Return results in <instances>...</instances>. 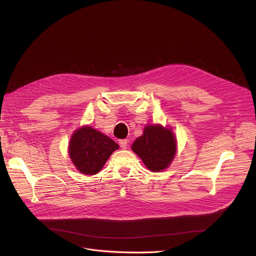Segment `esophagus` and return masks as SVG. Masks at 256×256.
I'll list each match as a JSON object with an SVG mask.
<instances>
[{
	"mask_svg": "<svg viewBox=\"0 0 256 256\" xmlns=\"http://www.w3.org/2000/svg\"><path fill=\"white\" fill-rule=\"evenodd\" d=\"M128 144V140H120V148H122V149H126Z\"/></svg>",
	"mask_w": 256,
	"mask_h": 256,
	"instance_id": "34e87169",
	"label": "esophagus"
}]
</instances>
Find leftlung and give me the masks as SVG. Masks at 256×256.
Segmentation results:
<instances>
[{
    "mask_svg": "<svg viewBox=\"0 0 256 256\" xmlns=\"http://www.w3.org/2000/svg\"><path fill=\"white\" fill-rule=\"evenodd\" d=\"M177 142L173 132L161 124H148L144 134L132 144V150L152 172L166 169L176 154Z\"/></svg>",
    "mask_w": 256,
    "mask_h": 256,
    "instance_id": "obj_1",
    "label": "left lung"
}]
</instances>
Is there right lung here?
Listing matches in <instances>:
<instances>
[{"instance_id":"right-lung-1","label":"right lung","mask_w":256,"mask_h":256,"mask_svg":"<svg viewBox=\"0 0 256 256\" xmlns=\"http://www.w3.org/2000/svg\"><path fill=\"white\" fill-rule=\"evenodd\" d=\"M120 146L110 138L92 128L82 126L70 136L68 155L75 167L85 175L98 173Z\"/></svg>"}]
</instances>
